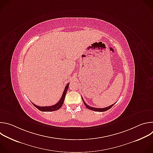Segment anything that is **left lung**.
<instances>
[{
	"label": "left lung",
	"instance_id": "8db88e82",
	"mask_svg": "<svg viewBox=\"0 0 153 153\" xmlns=\"http://www.w3.org/2000/svg\"><path fill=\"white\" fill-rule=\"evenodd\" d=\"M82 100H83V102L84 105H85V106H86L87 108L89 109V110H93V111H98V112H103V111H106L108 110L109 109H110V108L115 104V103H114V104H113V105H110V106H108V107H105V108H97L91 107V106L88 105H87V104L84 102V100H83V99L82 97Z\"/></svg>",
	"mask_w": 153,
	"mask_h": 153
}]
</instances>
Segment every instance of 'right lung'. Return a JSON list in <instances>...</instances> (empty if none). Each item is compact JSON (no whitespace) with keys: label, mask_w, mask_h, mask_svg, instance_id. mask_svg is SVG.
<instances>
[{"label":"right lung","mask_w":153,"mask_h":153,"mask_svg":"<svg viewBox=\"0 0 153 153\" xmlns=\"http://www.w3.org/2000/svg\"><path fill=\"white\" fill-rule=\"evenodd\" d=\"M68 87H69V83H67L66 86H65V88L64 91H63V94H62V97L60 98V100L56 104H55L54 105L50 106H37V105L34 104L33 103H32L33 104V105L36 108H37L39 110H40L41 111L47 112V111H54L58 110L59 109H60L61 108V106H62V105L63 103L65 97V95H66V93H67V90L68 89Z\"/></svg>","instance_id":"right-lung-1"}]
</instances>
